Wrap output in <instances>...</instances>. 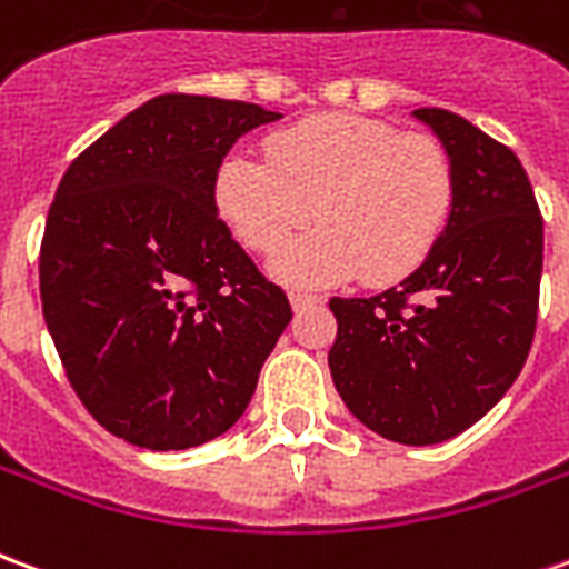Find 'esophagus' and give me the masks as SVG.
Masks as SVG:
<instances>
[{
    "label": "esophagus",
    "mask_w": 569,
    "mask_h": 569,
    "mask_svg": "<svg viewBox=\"0 0 569 569\" xmlns=\"http://www.w3.org/2000/svg\"><path fill=\"white\" fill-rule=\"evenodd\" d=\"M320 301H322L320 296H308V292H289V305H292V310L313 308V305H320Z\"/></svg>",
    "instance_id": "1"
}]
</instances>
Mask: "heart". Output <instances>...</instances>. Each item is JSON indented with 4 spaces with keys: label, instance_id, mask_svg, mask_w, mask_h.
<instances>
[{
    "label": "heart",
    "instance_id": "obj_1",
    "mask_svg": "<svg viewBox=\"0 0 569 569\" xmlns=\"http://www.w3.org/2000/svg\"><path fill=\"white\" fill-rule=\"evenodd\" d=\"M268 161L224 154L216 207L249 249L277 252L308 219L313 228L273 259L296 286L396 283L415 273L448 228L457 176L448 149L429 133L390 121L329 116L298 121L264 142Z\"/></svg>",
    "mask_w": 569,
    "mask_h": 569
}]
</instances>
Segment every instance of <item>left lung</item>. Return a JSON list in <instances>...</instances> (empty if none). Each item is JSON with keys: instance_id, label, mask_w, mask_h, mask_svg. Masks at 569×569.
Instances as JSON below:
<instances>
[{"instance_id": "left-lung-1", "label": "left lung", "mask_w": 569, "mask_h": 569, "mask_svg": "<svg viewBox=\"0 0 569 569\" xmlns=\"http://www.w3.org/2000/svg\"><path fill=\"white\" fill-rule=\"evenodd\" d=\"M448 149L457 194L418 271L381 296L332 298L335 390L399 445L453 439L512 387L533 345L542 216L515 151L448 109H415Z\"/></svg>"}]
</instances>
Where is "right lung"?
<instances>
[{
    "instance_id": "right-lung-1",
    "label": "right lung",
    "mask_w": 569,
    "mask_h": 569,
    "mask_svg": "<svg viewBox=\"0 0 569 569\" xmlns=\"http://www.w3.org/2000/svg\"><path fill=\"white\" fill-rule=\"evenodd\" d=\"M256 103L161 93L81 151L39 252L48 332L93 420L149 451L234 427L292 320L216 207V170Z\"/></svg>"
}]
</instances>
